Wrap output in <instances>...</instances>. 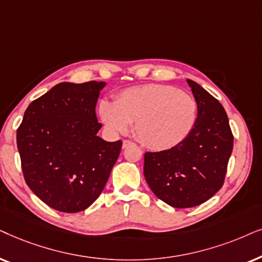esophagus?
Listing matches in <instances>:
<instances>
[{"label":"esophagus","mask_w":262,"mask_h":262,"mask_svg":"<svg viewBox=\"0 0 262 262\" xmlns=\"http://www.w3.org/2000/svg\"><path fill=\"white\" fill-rule=\"evenodd\" d=\"M132 145H134V142L133 141H130V140H123V148H125V147H128V146H132Z\"/></svg>","instance_id":"obj_1"}]
</instances>
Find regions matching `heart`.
<instances>
[{"label":"heart","mask_w":262,"mask_h":262,"mask_svg":"<svg viewBox=\"0 0 262 262\" xmlns=\"http://www.w3.org/2000/svg\"><path fill=\"white\" fill-rule=\"evenodd\" d=\"M100 117L114 133H125L134 124L135 137L146 147L165 151L189 137L198 117L196 102L179 89L142 85L122 91L115 103L104 100Z\"/></svg>","instance_id":"obj_1"}]
</instances>
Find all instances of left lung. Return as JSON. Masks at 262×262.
I'll return each mask as SVG.
<instances>
[{
	"instance_id": "left-lung-1",
	"label": "left lung",
	"mask_w": 262,
	"mask_h": 262,
	"mask_svg": "<svg viewBox=\"0 0 262 262\" xmlns=\"http://www.w3.org/2000/svg\"><path fill=\"white\" fill-rule=\"evenodd\" d=\"M187 81L198 105L193 130L176 147L146 152L144 158V175L151 190L176 208L204 204L221 189L233 147L224 107L199 83Z\"/></svg>"
}]
</instances>
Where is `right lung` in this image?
Listing matches in <instances>:
<instances>
[{
    "mask_svg": "<svg viewBox=\"0 0 262 262\" xmlns=\"http://www.w3.org/2000/svg\"><path fill=\"white\" fill-rule=\"evenodd\" d=\"M105 82H61L30 104L16 130L24 179L49 207L86 210L102 193L122 141L97 133L96 105Z\"/></svg>",
    "mask_w": 262,
    "mask_h": 262,
    "instance_id": "add662e5",
    "label": "right lung"
}]
</instances>
